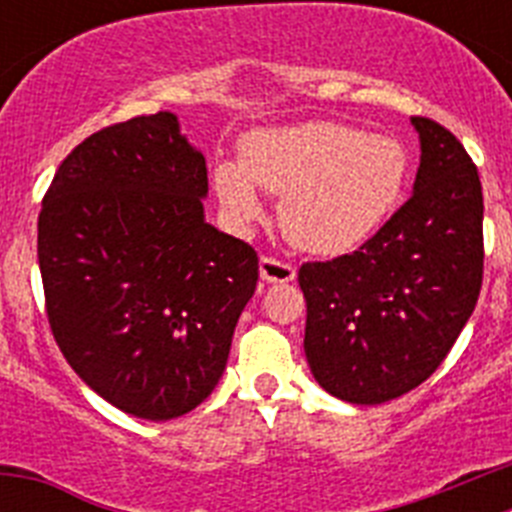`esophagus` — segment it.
I'll return each instance as SVG.
<instances>
[{"label":"esophagus","instance_id":"1","mask_svg":"<svg viewBox=\"0 0 512 512\" xmlns=\"http://www.w3.org/2000/svg\"><path fill=\"white\" fill-rule=\"evenodd\" d=\"M259 271H261V279H264L266 284L292 282L297 274L295 266L284 264V261H279V259H271V256H261Z\"/></svg>","mask_w":512,"mask_h":512}]
</instances>
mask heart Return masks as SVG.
Returning <instances> with one entry per match:
<instances>
[{
  "label": "heart",
  "mask_w": 512,
  "mask_h": 512,
  "mask_svg": "<svg viewBox=\"0 0 512 512\" xmlns=\"http://www.w3.org/2000/svg\"><path fill=\"white\" fill-rule=\"evenodd\" d=\"M408 153L346 122H307L248 140L243 164L215 169V192L238 225L264 217L259 192L282 197L279 223L297 248L341 256L369 241L408 184Z\"/></svg>",
  "instance_id": "1"
}]
</instances>
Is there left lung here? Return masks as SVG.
Here are the masks:
<instances>
[{
  "mask_svg": "<svg viewBox=\"0 0 512 512\" xmlns=\"http://www.w3.org/2000/svg\"><path fill=\"white\" fill-rule=\"evenodd\" d=\"M413 197L354 253L302 264L305 356L325 392L382 405L436 372L482 287V184L454 133L410 117Z\"/></svg>",
  "mask_w": 512,
  "mask_h": 512,
  "instance_id": "1",
  "label": "left lung"
}]
</instances>
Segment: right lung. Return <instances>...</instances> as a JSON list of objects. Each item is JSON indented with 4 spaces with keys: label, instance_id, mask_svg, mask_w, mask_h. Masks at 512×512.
Returning a JSON list of instances; mask_svg holds the SVG:
<instances>
[{
    "label": "right lung",
    "instance_id": "1",
    "mask_svg": "<svg viewBox=\"0 0 512 512\" xmlns=\"http://www.w3.org/2000/svg\"><path fill=\"white\" fill-rule=\"evenodd\" d=\"M207 164L171 112L89 135L38 217L45 312L99 397L171 420L210 397L259 282L248 243L205 220Z\"/></svg>",
    "mask_w": 512,
    "mask_h": 512
}]
</instances>
